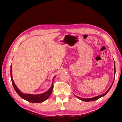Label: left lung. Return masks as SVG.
I'll use <instances>...</instances> for the list:
<instances>
[{"mask_svg": "<svg viewBox=\"0 0 122 122\" xmlns=\"http://www.w3.org/2000/svg\"><path fill=\"white\" fill-rule=\"evenodd\" d=\"M114 75H115V62H114ZM114 82V81H113ZM113 83H112V84L111 85V87H110V88H109V89L107 90V91L104 93H103V94H102V95H100V96H97V97H94V98H88V99H85V98H80V97H77V96H76V97H77V98H78V99H81V100H82V101H95V100H97V99H99L100 98H101V97H103V96H105L107 93L110 90V89H111V87H112V85H113Z\"/></svg>", "mask_w": 122, "mask_h": 122, "instance_id": "1", "label": "left lung"}]
</instances>
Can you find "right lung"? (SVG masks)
Listing matches in <instances>:
<instances>
[{
  "mask_svg": "<svg viewBox=\"0 0 122 122\" xmlns=\"http://www.w3.org/2000/svg\"><path fill=\"white\" fill-rule=\"evenodd\" d=\"M11 69H10V73H11V81H12V83L13 85V86L14 87V89H15L16 93L20 96V97L23 99L30 102L32 103H41L47 100V99L49 98V96L51 95L52 92L53 88V81H52V86H51L50 88L46 92L41 93L40 95H31V94H24V93L21 92L19 89L17 88L15 86V85L12 79V66H11Z\"/></svg>",
  "mask_w": 122,
  "mask_h": 122,
  "instance_id": "add662e5",
  "label": "right lung"
}]
</instances>
